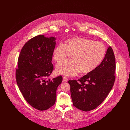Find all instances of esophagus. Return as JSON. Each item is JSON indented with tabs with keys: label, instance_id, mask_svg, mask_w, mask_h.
<instances>
[{
	"label": "esophagus",
	"instance_id": "obj_1",
	"mask_svg": "<svg viewBox=\"0 0 130 130\" xmlns=\"http://www.w3.org/2000/svg\"><path fill=\"white\" fill-rule=\"evenodd\" d=\"M68 80V78L67 77H66L65 76L63 77V82H67Z\"/></svg>",
	"mask_w": 130,
	"mask_h": 130
}]
</instances>
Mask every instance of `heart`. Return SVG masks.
Returning a JSON list of instances; mask_svg holds the SVG:
<instances>
[{
    "instance_id": "b5f03b06",
    "label": "heart",
    "mask_w": 130,
    "mask_h": 130,
    "mask_svg": "<svg viewBox=\"0 0 130 130\" xmlns=\"http://www.w3.org/2000/svg\"><path fill=\"white\" fill-rule=\"evenodd\" d=\"M106 49L101 42L81 37L69 38L65 43L58 44L53 51V57L57 63L71 56V60L57 65L56 71L60 74L73 76L79 72L87 74L93 71L102 61Z\"/></svg>"
}]
</instances>
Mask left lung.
<instances>
[{"mask_svg": "<svg viewBox=\"0 0 130 130\" xmlns=\"http://www.w3.org/2000/svg\"><path fill=\"white\" fill-rule=\"evenodd\" d=\"M116 68L115 56L110 46L103 61L93 71L77 80L68 81L74 107L88 111L100 105L113 86Z\"/></svg>", "mask_w": 130, "mask_h": 130, "instance_id": "8db88e82", "label": "left lung"}]
</instances>
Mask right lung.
<instances>
[{
    "label": "right lung",
    "instance_id": "1",
    "mask_svg": "<svg viewBox=\"0 0 130 130\" xmlns=\"http://www.w3.org/2000/svg\"><path fill=\"white\" fill-rule=\"evenodd\" d=\"M54 37L37 36L27 41L21 50L15 77L19 89L27 102L39 111L55 104L56 89L62 76L49 79L54 66L52 63L56 46Z\"/></svg>",
    "mask_w": 130,
    "mask_h": 130
}]
</instances>
